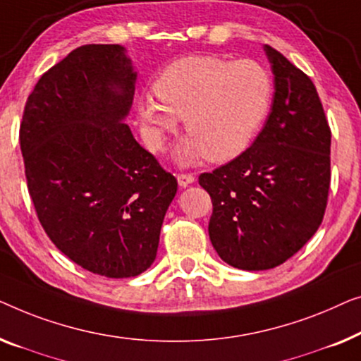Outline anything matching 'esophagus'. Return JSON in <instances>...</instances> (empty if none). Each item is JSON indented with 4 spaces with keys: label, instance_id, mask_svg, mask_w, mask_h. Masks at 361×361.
<instances>
[{
    "label": "esophagus",
    "instance_id": "esophagus-1",
    "mask_svg": "<svg viewBox=\"0 0 361 361\" xmlns=\"http://www.w3.org/2000/svg\"><path fill=\"white\" fill-rule=\"evenodd\" d=\"M176 180H178V185L181 188H186V186H190L191 183H195V176L190 173H180L178 176H176Z\"/></svg>",
    "mask_w": 361,
    "mask_h": 361
}]
</instances>
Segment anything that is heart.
<instances>
[{
    "mask_svg": "<svg viewBox=\"0 0 361 361\" xmlns=\"http://www.w3.org/2000/svg\"><path fill=\"white\" fill-rule=\"evenodd\" d=\"M154 94L159 103H137L145 145L161 150L166 135L178 129V119H185L188 135L173 157L191 165L204 157L227 161L243 154L270 113L273 83L253 60L185 57L157 77Z\"/></svg>",
    "mask_w": 361,
    "mask_h": 361,
    "instance_id": "heart-1",
    "label": "heart"
}]
</instances>
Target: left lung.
<instances>
[{
	"label": "left lung",
	"mask_w": 361,
	"mask_h": 361,
	"mask_svg": "<svg viewBox=\"0 0 361 361\" xmlns=\"http://www.w3.org/2000/svg\"><path fill=\"white\" fill-rule=\"evenodd\" d=\"M271 111L248 149L200 185L211 195L209 238L227 265L270 270L321 226L331 186V129L316 86L270 45Z\"/></svg>",
	"instance_id": "8db88e82"
}]
</instances>
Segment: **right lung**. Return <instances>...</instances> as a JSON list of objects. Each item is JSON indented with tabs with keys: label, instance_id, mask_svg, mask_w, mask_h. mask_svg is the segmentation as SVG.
Segmentation results:
<instances>
[{
	"label": "right lung",
	"instance_id": "obj_1",
	"mask_svg": "<svg viewBox=\"0 0 361 361\" xmlns=\"http://www.w3.org/2000/svg\"><path fill=\"white\" fill-rule=\"evenodd\" d=\"M135 80L123 45L75 49L37 81L19 134L44 231L70 260L106 278L150 268L178 190L126 124Z\"/></svg>",
	"mask_w": 361,
	"mask_h": 361
}]
</instances>
